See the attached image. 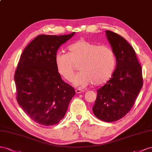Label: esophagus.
<instances>
[{
    "label": "esophagus",
    "mask_w": 152,
    "mask_h": 152,
    "mask_svg": "<svg viewBox=\"0 0 152 152\" xmlns=\"http://www.w3.org/2000/svg\"><path fill=\"white\" fill-rule=\"evenodd\" d=\"M84 90H82V89H80V88H77L76 90V94H81L82 92H83Z\"/></svg>",
    "instance_id": "obj_1"
}]
</instances>
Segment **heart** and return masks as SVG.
Instances as JSON below:
<instances>
[{"mask_svg":"<svg viewBox=\"0 0 152 152\" xmlns=\"http://www.w3.org/2000/svg\"><path fill=\"white\" fill-rule=\"evenodd\" d=\"M67 54L58 52L55 57L57 71L65 80L71 81L75 75V66L80 64V72L74 77L76 86H86L92 83L101 85L109 80L116 66L113 50L106 45L95 44L81 38L67 48Z\"/></svg>","mask_w":152,"mask_h":152,"instance_id":"b5f03b06","label":"heart"}]
</instances>
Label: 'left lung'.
Returning a JSON list of instances; mask_svg holds the SVG:
<instances>
[{
  "label": "left lung",
  "mask_w": 152,
  "mask_h": 152,
  "mask_svg": "<svg viewBox=\"0 0 152 152\" xmlns=\"http://www.w3.org/2000/svg\"><path fill=\"white\" fill-rule=\"evenodd\" d=\"M116 57V69L110 80L97 90L92 111L97 118L112 122L126 115L142 86V69L134 48L124 37L106 30Z\"/></svg>",
  "instance_id": "left-lung-1"
}]
</instances>
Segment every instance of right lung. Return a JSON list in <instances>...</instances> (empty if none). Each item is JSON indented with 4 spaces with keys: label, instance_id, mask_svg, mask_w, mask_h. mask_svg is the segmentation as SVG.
I'll return each instance as SVG.
<instances>
[{
    "label": "right lung",
    "instance_id": "1",
    "mask_svg": "<svg viewBox=\"0 0 152 152\" xmlns=\"http://www.w3.org/2000/svg\"><path fill=\"white\" fill-rule=\"evenodd\" d=\"M39 35L21 53L15 74L16 99L26 114L45 126L58 124L76 92L62 80L55 64L59 47L75 35Z\"/></svg>",
    "mask_w": 152,
    "mask_h": 152
}]
</instances>
